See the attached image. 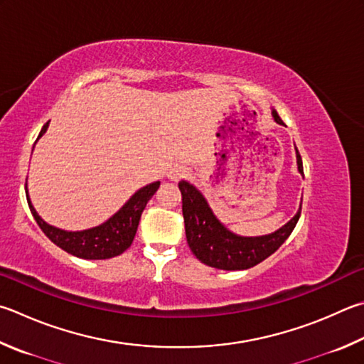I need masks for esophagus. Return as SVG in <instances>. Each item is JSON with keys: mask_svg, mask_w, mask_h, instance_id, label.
Returning a JSON list of instances; mask_svg holds the SVG:
<instances>
[{"mask_svg": "<svg viewBox=\"0 0 364 364\" xmlns=\"http://www.w3.org/2000/svg\"><path fill=\"white\" fill-rule=\"evenodd\" d=\"M186 175H188V171H186V168H183V167H173V168H170L168 173H167L170 181H180L181 178H184Z\"/></svg>", "mask_w": 364, "mask_h": 364, "instance_id": "obj_1", "label": "esophagus"}]
</instances>
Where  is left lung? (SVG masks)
I'll return each instance as SVG.
<instances>
[{
    "label": "left lung",
    "instance_id": "left-lung-1",
    "mask_svg": "<svg viewBox=\"0 0 364 364\" xmlns=\"http://www.w3.org/2000/svg\"><path fill=\"white\" fill-rule=\"evenodd\" d=\"M277 124H283L277 111L272 109ZM297 170L304 175L302 159L296 149ZM183 197V218L188 245L200 262L223 270H245L262 262L282 247L293 232L301 216V207L285 226L275 232L257 237L237 235L215 216L203 194L194 184L181 180L178 183Z\"/></svg>",
    "mask_w": 364,
    "mask_h": 364
}]
</instances>
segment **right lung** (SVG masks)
<instances>
[{
  "mask_svg": "<svg viewBox=\"0 0 364 364\" xmlns=\"http://www.w3.org/2000/svg\"><path fill=\"white\" fill-rule=\"evenodd\" d=\"M48 127L49 122H46L41 132H39L36 141L46 134ZM159 184L161 181H154L138 189L109 220L102 223L100 226L84 230H65L46 223L33 207L26 184L25 193L33 218H35L43 232L49 237L50 242H54L57 247H60L67 253L82 257V259H109V257L124 253L132 245L143 210L146 207L148 200L154 196Z\"/></svg>",
  "mask_w": 364,
  "mask_h": 364,
  "instance_id": "add662e5",
  "label": "right lung"
}]
</instances>
